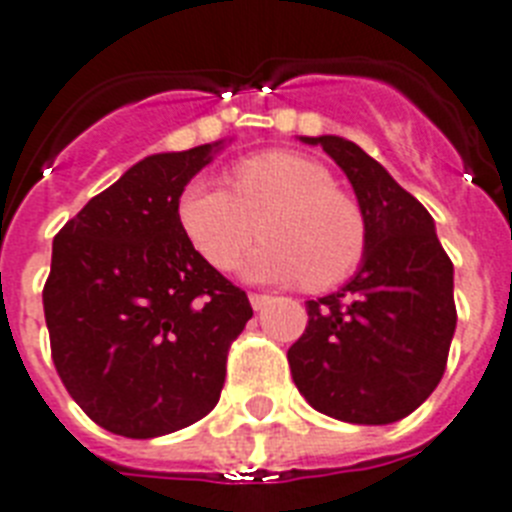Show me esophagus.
<instances>
[{"mask_svg": "<svg viewBox=\"0 0 512 512\" xmlns=\"http://www.w3.org/2000/svg\"><path fill=\"white\" fill-rule=\"evenodd\" d=\"M249 304L260 312V309H265L270 304V296L268 294H249Z\"/></svg>", "mask_w": 512, "mask_h": 512, "instance_id": "esophagus-1", "label": "esophagus"}]
</instances>
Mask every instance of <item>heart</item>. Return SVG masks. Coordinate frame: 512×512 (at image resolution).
Here are the masks:
<instances>
[{
    "label": "heart",
    "instance_id": "1",
    "mask_svg": "<svg viewBox=\"0 0 512 512\" xmlns=\"http://www.w3.org/2000/svg\"><path fill=\"white\" fill-rule=\"evenodd\" d=\"M176 218L197 255L216 270H231L257 239L249 257L252 281H299L330 289L362 263L367 223L354 197L333 187L322 163L299 153L270 150L244 158L229 174V190L203 179L179 195Z\"/></svg>",
    "mask_w": 512,
    "mask_h": 512
}]
</instances>
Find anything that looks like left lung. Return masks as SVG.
Masks as SVG:
<instances>
[{
  "mask_svg": "<svg viewBox=\"0 0 512 512\" xmlns=\"http://www.w3.org/2000/svg\"><path fill=\"white\" fill-rule=\"evenodd\" d=\"M302 140L322 145L349 176L367 249L341 291L307 302V328L289 349L291 375L320 414L351 424L398 422L445 375L458 320L453 263L427 208L375 158L336 135Z\"/></svg>",
  "mask_w": 512,
  "mask_h": 512,
  "instance_id": "left-lung-1",
  "label": "left lung"
}]
</instances>
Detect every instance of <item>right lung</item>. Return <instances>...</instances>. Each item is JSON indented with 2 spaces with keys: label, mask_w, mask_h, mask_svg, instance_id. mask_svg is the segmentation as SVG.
I'll return each instance as SVG.
<instances>
[{
  "label": "right lung",
  "mask_w": 512,
  "mask_h": 512,
  "mask_svg": "<svg viewBox=\"0 0 512 512\" xmlns=\"http://www.w3.org/2000/svg\"><path fill=\"white\" fill-rule=\"evenodd\" d=\"M221 143L135 163L54 236L44 315L67 393L114 435L148 440L221 398L249 299L197 255L176 203Z\"/></svg>",
  "instance_id": "right-lung-1"
}]
</instances>
